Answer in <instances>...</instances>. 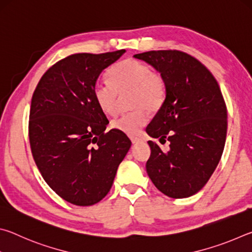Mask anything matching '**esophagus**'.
I'll return each instance as SVG.
<instances>
[{
	"mask_svg": "<svg viewBox=\"0 0 252 252\" xmlns=\"http://www.w3.org/2000/svg\"><path fill=\"white\" fill-rule=\"evenodd\" d=\"M141 141H142V140L140 139V138H136V136H132V138H131V142L134 143V144L141 142Z\"/></svg>",
	"mask_w": 252,
	"mask_h": 252,
	"instance_id": "34e87169",
	"label": "esophagus"
}]
</instances>
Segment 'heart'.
<instances>
[{"instance_id": "b5f03b06", "label": "heart", "mask_w": 252, "mask_h": 252, "mask_svg": "<svg viewBox=\"0 0 252 252\" xmlns=\"http://www.w3.org/2000/svg\"><path fill=\"white\" fill-rule=\"evenodd\" d=\"M108 81L93 85V97L97 106L105 114L114 116L118 111V94L130 90L129 101L133 110L113 120L111 126L127 135L138 134L148 122V110L157 112L164 103V78L139 60L126 59L110 67Z\"/></svg>"}]
</instances>
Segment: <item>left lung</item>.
<instances>
[{
    "label": "left lung",
    "mask_w": 252,
    "mask_h": 252,
    "mask_svg": "<svg viewBox=\"0 0 252 252\" xmlns=\"http://www.w3.org/2000/svg\"><path fill=\"white\" fill-rule=\"evenodd\" d=\"M134 58L151 64L167 83L164 103L146 131L169 147L148 141V176L168 197H190L208 182L223 152L228 120L220 87L199 60L182 51H149Z\"/></svg>",
    "instance_id": "8db88e82"
}]
</instances>
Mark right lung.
Masks as SVG:
<instances>
[{"label": "right lung", "mask_w": 252, "mask_h": 252, "mask_svg": "<svg viewBox=\"0 0 252 252\" xmlns=\"http://www.w3.org/2000/svg\"><path fill=\"white\" fill-rule=\"evenodd\" d=\"M125 52L69 55L45 72L33 93V159L51 189L75 206H92L108 194L131 147L123 132H105L109 120L93 97L101 72Z\"/></svg>", "instance_id": "obj_1"}]
</instances>
